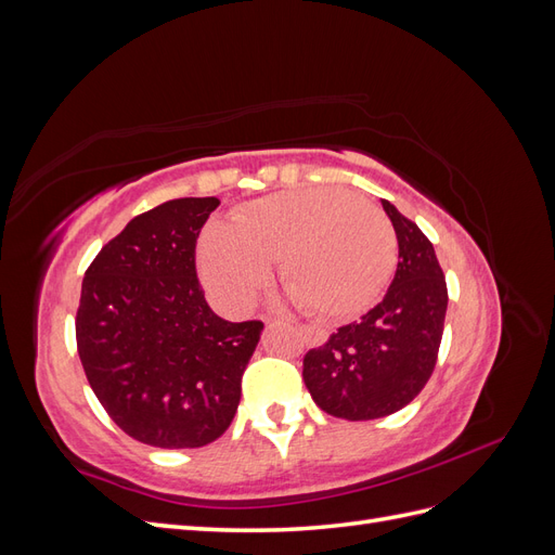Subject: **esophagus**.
Here are the masks:
<instances>
[{
  "label": "esophagus",
  "instance_id": "obj_1",
  "mask_svg": "<svg viewBox=\"0 0 555 555\" xmlns=\"http://www.w3.org/2000/svg\"><path fill=\"white\" fill-rule=\"evenodd\" d=\"M300 333H304V343L310 347H319L326 343V331L319 326H300Z\"/></svg>",
  "mask_w": 555,
  "mask_h": 555
}]
</instances>
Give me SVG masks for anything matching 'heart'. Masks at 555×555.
Returning a JSON list of instances; mask_svg holds the SVG:
<instances>
[{"label": "heart", "instance_id": "heart-1", "mask_svg": "<svg viewBox=\"0 0 555 555\" xmlns=\"http://www.w3.org/2000/svg\"><path fill=\"white\" fill-rule=\"evenodd\" d=\"M396 229L377 204L340 188L280 192L215 224L201 241V275L229 310H245L280 261V282L322 317L361 312L396 263Z\"/></svg>", "mask_w": 555, "mask_h": 555}]
</instances>
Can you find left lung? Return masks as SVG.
<instances>
[{
  "label": "left lung",
  "instance_id": "1",
  "mask_svg": "<svg viewBox=\"0 0 555 555\" xmlns=\"http://www.w3.org/2000/svg\"><path fill=\"white\" fill-rule=\"evenodd\" d=\"M398 238V266L382 304L310 349L304 379L326 414L367 422L393 414L424 389L438 363L447 282L433 243L389 201H382Z\"/></svg>",
  "mask_w": 555,
  "mask_h": 555
}]
</instances>
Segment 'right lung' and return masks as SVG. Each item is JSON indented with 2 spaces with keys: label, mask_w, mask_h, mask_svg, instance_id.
Wrapping results in <instances>:
<instances>
[{
  "label": "right lung",
  "mask_w": 555,
  "mask_h": 555,
  "mask_svg": "<svg viewBox=\"0 0 555 555\" xmlns=\"http://www.w3.org/2000/svg\"><path fill=\"white\" fill-rule=\"evenodd\" d=\"M220 198H173L108 241L82 278L76 343L94 396L129 438L196 449L231 426L261 322L217 317L196 238Z\"/></svg>",
  "instance_id": "obj_1"
}]
</instances>
